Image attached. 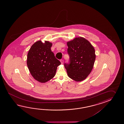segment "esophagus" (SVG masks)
<instances>
[{
  "label": "esophagus",
  "mask_w": 124,
  "mask_h": 124,
  "mask_svg": "<svg viewBox=\"0 0 124 124\" xmlns=\"http://www.w3.org/2000/svg\"><path fill=\"white\" fill-rule=\"evenodd\" d=\"M60 62H61L62 64H63V62H64V60H63V59H61V60H60Z\"/></svg>",
  "instance_id": "esophagus-1"
}]
</instances>
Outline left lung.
<instances>
[{"mask_svg":"<svg viewBox=\"0 0 124 124\" xmlns=\"http://www.w3.org/2000/svg\"><path fill=\"white\" fill-rule=\"evenodd\" d=\"M69 63H64L69 78L80 82L87 78L92 71L95 62V50L84 38H76L68 42Z\"/></svg>","mask_w":124,"mask_h":124,"instance_id":"1","label":"left lung"}]
</instances>
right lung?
I'll return each instance as SVG.
<instances>
[{
    "instance_id": "1",
    "label": "right lung",
    "mask_w": 124,
    "mask_h": 124,
    "mask_svg": "<svg viewBox=\"0 0 124 124\" xmlns=\"http://www.w3.org/2000/svg\"><path fill=\"white\" fill-rule=\"evenodd\" d=\"M52 43L41 41L35 42L27 54V65L32 76L41 83L50 80L55 76L57 67L61 64L51 50Z\"/></svg>"
}]
</instances>
